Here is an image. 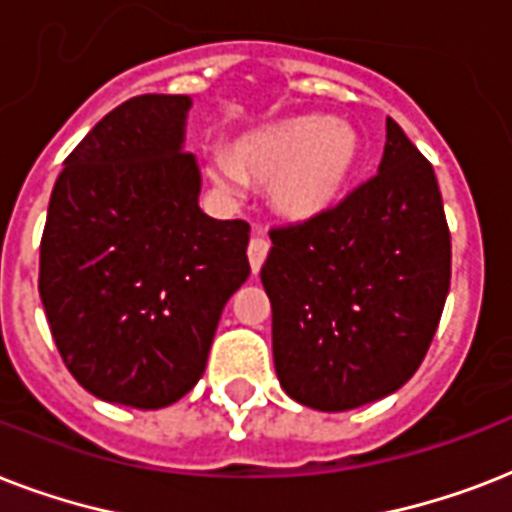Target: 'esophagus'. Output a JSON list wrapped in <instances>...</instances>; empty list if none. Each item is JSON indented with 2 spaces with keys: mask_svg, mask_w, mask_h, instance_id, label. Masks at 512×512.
Wrapping results in <instances>:
<instances>
[{
  "mask_svg": "<svg viewBox=\"0 0 512 512\" xmlns=\"http://www.w3.org/2000/svg\"><path fill=\"white\" fill-rule=\"evenodd\" d=\"M268 249H271V244H268L263 236H255V239L249 241L247 257H249V265H252V273H257L260 268H263L265 257H268Z\"/></svg>",
  "mask_w": 512,
  "mask_h": 512,
  "instance_id": "esophagus-1",
  "label": "esophagus"
}]
</instances>
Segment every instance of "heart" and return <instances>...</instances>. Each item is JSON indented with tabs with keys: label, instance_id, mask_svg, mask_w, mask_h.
Instances as JSON below:
<instances>
[{
	"label": "heart",
	"instance_id": "heart-1",
	"mask_svg": "<svg viewBox=\"0 0 512 512\" xmlns=\"http://www.w3.org/2000/svg\"><path fill=\"white\" fill-rule=\"evenodd\" d=\"M361 159L358 132L327 116H289L244 132L231 154H217L209 175L223 188L271 183L273 207L311 220L335 207Z\"/></svg>",
	"mask_w": 512,
	"mask_h": 512
}]
</instances>
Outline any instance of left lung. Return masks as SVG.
<instances>
[{
    "mask_svg": "<svg viewBox=\"0 0 512 512\" xmlns=\"http://www.w3.org/2000/svg\"><path fill=\"white\" fill-rule=\"evenodd\" d=\"M271 241L260 279L289 396L345 412L420 369L449 292L452 236L433 164L393 119L380 172Z\"/></svg>",
    "mask_w": 512,
    "mask_h": 512,
    "instance_id": "8db88e82",
    "label": "left lung"
}]
</instances>
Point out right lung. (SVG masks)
I'll list each match as a JSON object with an SVG mask.
<instances>
[{
	"instance_id": "1",
	"label": "right lung",
	"mask_w": 512,
	"mask_h": 512,
	"mask_svg": "<svg viewBox=\"0 0 512 512\" xmlns=\"http://www.w3.org/2000/svg\"><path fill=\"white\" fill-rule=\"evenodd\" d=\"M188 108V95L116 106L52 188L39 295L68 372L111 404L183 398L249 276V223L199 209V167L183 151Z\"/></svg>"
}]
</instances>
